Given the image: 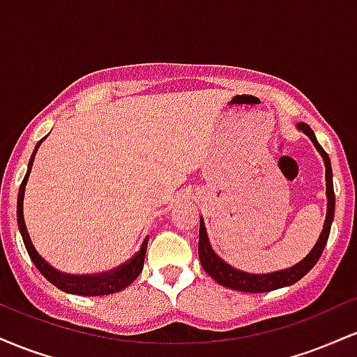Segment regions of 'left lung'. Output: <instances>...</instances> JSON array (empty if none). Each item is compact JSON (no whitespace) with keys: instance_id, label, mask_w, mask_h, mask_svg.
<instances>
[{"instance_id":"1","label":"left lung","mask_w":357,"mask_h":357,"mask_svg":"<svg viewBox=\"0 0 357 357\" xmlns=\"http://www.w3.org/2000/svg\"><path fill=\"white\" fill-rule=\"evenodd\" d=\"M298 129L304 130L307 136L312 139L314 146L317 147V151L324 158V162H326L327 215H326V223H324V230L321 233V236H319L317 243H315V247L310 250L309 255H307L301 264L294 265L292 268L280 270V272H275V273H265V275H252V273L240 272V270L231 268L230 265H227L221 258H218V255L211 250L210 243H208L206 230H204V223L202 220L199 221V241H198L199 261H202L204 272H206L210 277L215 278L220 285L228 287V289H233V290H240V292H253V294L282 289V287L292 285L301 280L305 273L310 272V268H312L319 261V258H321L324 248H326L327 238H329L331 225H333V220H334L335 196H334V186H333V167H331L329 155H327L326 151L322 149V146L317 142V139H315L314 130L307 124H304V122L298 124Z\"/></svg>"}]
</instances>
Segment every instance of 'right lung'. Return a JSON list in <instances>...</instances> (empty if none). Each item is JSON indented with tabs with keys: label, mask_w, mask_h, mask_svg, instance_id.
<instances>
[{
	"label": "right lung",
	"mask_w": 357,
	"mask_h": 357,
	"mask_svg": "<svg viewBox=\"0 0 357 357\" xmlns=\"http://www.w3.org/2000/svg\"><path fill=\"white\" fill-rule=\"evenodd\" d=\"M43 141V139H42ZM42 141L38 142L35 147L33 154L30 158V165H28V171L24 174L22 186H20L18 192V210H16V216H18V227L20 231H22L24 247H26L28 255H30L31 261L35 264V267L40 270V273L47 278L50 284H53L56 289L63 290V292L75 294V296H85V297H96V296H109V294L119 292V290L126 289L127 285L132 284L134 280L139 277V273L142 272V265H144V257H146V248H147V236L146 240L142 241L141 250L130 258L129 261L122 264L121 267L110 270V272L99 273V275H67V273L56 272L55 268H52L47 261L43 260L42 257L36 253V250L31 243L30 236H28L26 225H24L23 218V196H24V186H26L28 176H30L31 166H33L35 154L38 151Z\"/></svg>",
	"instance_id": "add662e5"
}]
</instances>
